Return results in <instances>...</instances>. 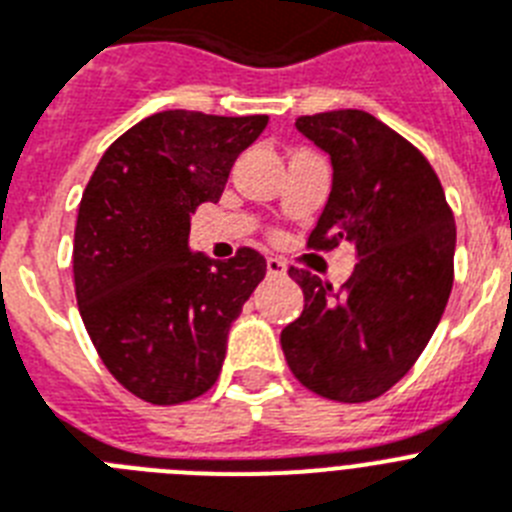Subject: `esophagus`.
Instances as JSON below:
<instances>
[{"instance_id": "obj_1", "label": "esophagus", "mask_w": 512, "mask_h": 512, "mask_svg": "<svg viewBox=\"0 0 512 512\" xmlns=\"http://www.w3.org/2000/svg\"><path fill=\"white\" fill-rule=\"evenodd\" d=\"M265 268H268V276H286V263L281 257H268Z\"/></svg>"}]
</instances>
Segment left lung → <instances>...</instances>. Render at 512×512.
I'll return each mask as SVG.
<instances>
[{
	"label": "left lung",
	"instance_id": "obj_1",
	"mask_svg": "<svg viewBox=\"0 0 512 512\" xmlns=\"http://www.w3.org/2000/svg\"><path fill=\"white\" fill-rule=\"evenodd\" d=\"M296 130L333 161V190L307 249L349 242L356 265L341 289L309 270H289L304 309L283 328V356L312 393L372 401L414 367L445 312L453 210L422 150L367 111L299 117Z\"/></svg>",
	"mask_w": 512,
	"mask_h": 512
}]
</instances>
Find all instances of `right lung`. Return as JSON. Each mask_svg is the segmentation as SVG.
Here are the masks:
<instances>
[{"mask_svg": "<svg viewBox=\"0 0 512 512\" xmlns=\"http://www.w3.org/2000/svg\"><path fill=\"white\" fill-rule=\"evenodd\" d=\"M268 117L161 111L106 148L80 200L72 276L80 317L122 388L153 406L208 393L226 338L265 257L190 255V213L218 203L229 171Z\"/></svg>", "mask_w": 512, "mask_h": 512, "instance_id": "obj_1", "label": "right lung"}]
</instances>
